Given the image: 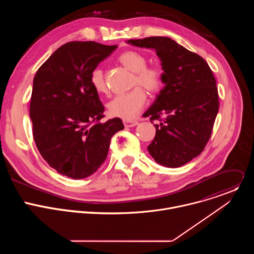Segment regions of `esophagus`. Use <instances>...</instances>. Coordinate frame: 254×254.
Listing matches in <instances>:
<instances>
[{
  "label": "esophagus",
  "mask_w": 254,
  "mask_h": 254,
  "mask_svg": "<svg viewBox=\"0 0 254 254\" xmlns=\"http://www.w3.org/2000/svg\"><path fill=\"white\" fill-rule=\"evenodd\" d=\"M124 125H125V127H135V126H137L138 125V123L137 122H132V121H125L124 122Z\"/></svg>",
  "instance_id": "1"
}]
</instances>
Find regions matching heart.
<instances>
[{
    "mask_svg": "<svg viewBox=\"0 0 254 254\" xmlns=\"http://www.w3.org/2000/svg\"><path fill=\"white\" fill-rule=\"evenodd\" d=\"M119 61L127 70L133 72V86L139 85L150 92L158 91L162 86L163 73L161 69L155 66H146L147 58L143 54L129 50L119 57ZM90 82L97 93H104L107 86L104 80L103 71L96 67L90 74ZM146 93L139 87H136L128 93L118 95L107 103V113L113 118H119L125 121L134 120L146 104Z\"/></svg>",
    "mask_w": 254,
    "mask_h": 254,
    "instance_id": "b5f03b06",
    "label": "heart"
}]
</instances>
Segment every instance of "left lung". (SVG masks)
Masks as SVG:
<instances>
[{
  "instance_id": "1",
  "label": "left lung",
  "mask_w": 254,
  "mask_h": 254,
  "mask_svg": "<svg viewBox=\"0 0 254 254\" xmlns=\"http://www.w3.org/2000/svg\"><path fill=\"white\" fill-rule=\"evenodd\" d=\"M154 49L160 58L165 86L143 114L152 121L165 118L148 147L154 160L168 168L187 164L204 150L219 110L216 80L207 62L169 37L127 41Z\"/></svg>"
}]
</instances>
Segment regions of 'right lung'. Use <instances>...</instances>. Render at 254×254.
Returning a JSON list of instances; mask_svg holds the SVG:
<instances>
[{"instance_id":"1","label":"right lung","mask_w":254,"mask_h":254,"mask_svg":"<svg viewBox=\"0 0 254 254\" xmlns=\"http://www.w3.org/2000/svg\"><path fill=\"white\" fill-rule=\"evenodd\" d=\"M118 45L69 42L38 69L33 80L30 119L36 146L48 165L71 179H84L106 159L121 119L100 123L104 107L90 74Z\"/></svg>"}]
</instances>
